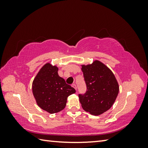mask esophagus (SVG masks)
<instances>
[{"instance_id":"1","label":"esophagus","mask_w":148,"mask_h":148,"mask_svg":"<svg viewBox=\"0 0 148 148\" xmlns=\"http://www.w3.org/2000/svg\"><path fill=\"white\" fill-rule=\"evenodd\" d=\"M72 86L75 89H76V90L77 89V87H76V84H72Z\"/></svg>"}]
</instances>
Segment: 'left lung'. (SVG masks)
Masks as SVG:
<instances>
[{
	"label": "left lung",
	"instance_id": "1",
	"mask_svg": "<svg viewBox=\"0 0 148 148\" xmlns=\"http://www.w3.org/2000/svg\"><path fill=\"white\" fill-rule=\"evenodd\" d=\"M87 91L79 95V102L85 111L99 116L114 104L119 93V84L112 71L98 60L91 64H82Z\"/></svg>",
	"mask_w": 148,
	"mask_h": 148
}]
</instances>
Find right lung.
<instances>
[{"mask_svg":"<svg viewBox=\"0 0 148 148\" xmlns=\"http://www.w3.org/2000/svg\"><path fill=\"white\" fill-rule=\"evenodd\" d=\"M58 67L47 62L32 82V90L38 106L49 114H56L66 106L67 99L76 90L58 74Z\"/></svg>","mask_w":148,"mask_h":148,"instance_id":"add662e5","label":"right lung"}]
</instances>
